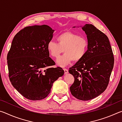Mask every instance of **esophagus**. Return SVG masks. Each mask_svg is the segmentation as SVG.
<instances>
[{
    "instance_id": "34e87169",
    "label": "esophagus",
    "mask_w": 122,
    "mask_h": 122,
    "mask_svg": "<svg viewBox=\"0 0 122 122\" xmlns=\"http://www.w3.org/2000/svg\"><path fill=\"white\" fill-rule=\"evenodd\" d=\"M63 70H64V71H65V74H67V73H68V70L67 69H66V68H64V69H63Z\"/></svg>"
}]
</instances>
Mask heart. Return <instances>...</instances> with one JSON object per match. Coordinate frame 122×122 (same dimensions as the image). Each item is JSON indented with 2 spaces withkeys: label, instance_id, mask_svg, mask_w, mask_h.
<instances>
[{
  "label": "heart",
  "instance_id": "obj_1",
  "mask_svg": "<svg viewBox=\"0 0 122 122\" xmlns=\"http://www.w3.org/2000/svg\"><path fill=\"white\" fill-rule=\"evenodd\" d=\"M57 43L51 40L47 45L49 54L57 58L64 51L65 54L57 60V65L65 67L74 61L77 62L83 58L88 49V41L86 38L71 32H66L57 37Z\"/></svg>",
  "mask_w": 122,
  "mask_h": 122
}]
</instances>
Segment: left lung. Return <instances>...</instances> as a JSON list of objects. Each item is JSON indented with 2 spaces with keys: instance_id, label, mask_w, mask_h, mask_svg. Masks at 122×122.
<instances>
[{
  "instance_id": "1",
  "label": "left lung",
  "mask_w": 122,
  "mask_h": 122,
  "mask_svg": "<svg viewBox=\"0 0 122 122\" xmlns=\"http://www.w3.org/2000/svg\"><path fill=\"white\" fill-rule=\"evenodd\" d=\"M82 29L87 37L88 49L83 58L69 68V73L75 78L70 90L76 98L88 101L97 97L107 89L114 57L106 34L92 24H86Z\"/></svg>"
}]
</instances>
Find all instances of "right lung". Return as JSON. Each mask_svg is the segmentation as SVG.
Returning a JSON list of instances; mask_svg holds the SVG:
<instances>
[{
	"mask_svg": "<svg viewBox=\"0 0 122 122\" xmlns=\"http://www.w3.org/2000/svg\"><path fill=\"white\" fill-rule=\"evenodd\" d=\"M54 30L46 25L28 26L13 39L7 60L10 80L14 88L30 100H42L53 84L63 76L60 67L54 68L47 45Z\"/></svg>",
	"mask_w": 122,
	"mask_h": 122,
	"instance_id": "right-lung-1",
	"label": "right lung"
}]
</instances>
